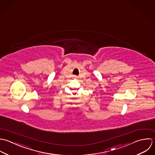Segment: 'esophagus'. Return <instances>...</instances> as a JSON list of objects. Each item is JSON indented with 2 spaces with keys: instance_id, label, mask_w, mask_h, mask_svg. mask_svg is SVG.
<instances>
[{
  "instance_id": "34e87169",
  "label": "esophagus",
  "mask_w": 155,
  "mask_h": 155,
  "mask_svg": "<svg viewBox=\"0 0 155 155\" xmlns=\"http://www.w3.org/2000/svg\"><path fill=\"white\" fill-rule=\"evenodd\" d=\"M75 77V78H77V77H76V76H75V77Z\"/></svg>"
}]
</instances>
